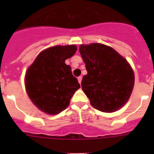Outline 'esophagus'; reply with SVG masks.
<instances>
[{"mask_svg": "<svg viewBox=\"0 0 154 154\" xmlns=\"http://www.w3.org/2000/svg\"><path fill=\"white\" fill-rule=\"evenodd\" d=\"M82 80V76H79V77H78V81H79V84H81Z\"/></svg>", "mask_w": 154, "mask_h": 154, "instance_id": "esophagus-1", "label": "esophagus"}]
</instances>
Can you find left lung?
<instances>
[{
	"mask_svg": "<svg viewBox=\"0 0 154 154\" xmlns=\"http://www.w3.org/2000/svg\"><path fill=\"white\" fill-rule=\"evenodd\" d=\"M79 52L88 72L82 78V89L91 105L106 112L120 109L134 85L130 64L113 48L99 43L81 45Z\"/></svg>",
	"mask_w": 154,
	"mask_h": 154,
	"instance_id": "8db88e82",
	"label": "left lung"
}]
</instances>
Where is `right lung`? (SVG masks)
I'll list each match as a JSON object with an SVG mask.
<instances>
[{
  "mask_svg": "<svg viewBox=\"0 0 154 154\" xmlns=\"http://www.w3.org/2000/svg\"><path fill=\"white\" fill-rule=\"evenodd\" d=\"M77 47L56 45L39 54L25 75V88L37 108L56 115L69 106L71 98L80 88L65 60L74 55Z\"/></svg>",
  "mask_w": 154,
  "mask_h": 154,
  "instance_id": "add662e5",
  "label": "right lung"
}]
</instances>
